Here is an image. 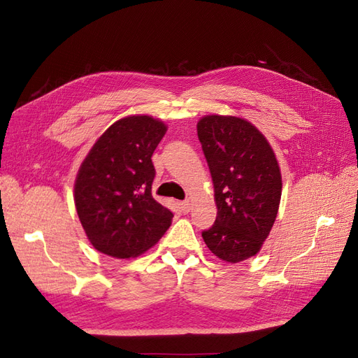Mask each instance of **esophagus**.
<instances>
[{"instance_id":"1","label":"esophagus","mask_w":358,"mask_h":358,"mask_svg":"<svg viewBox=\"0 0 358 358\" xmlns=\"http://www.w3.org/2000/svg\"><path fill=\"white\" fill-rule=\"evenodd\" d=\"M179 208H180V210H182L183 213H188V212L191 210V203H189L188 200L180 201V203H179Z\"/></svg>"}]
</instances>
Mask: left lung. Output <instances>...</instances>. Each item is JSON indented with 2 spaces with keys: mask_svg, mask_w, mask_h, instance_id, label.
Instances as JSON below:
<instances>
[{
  "mask_svg": "<svg viewBox=\"0 0 358 358\" xmlns=\"http://www.w3.org/2000/svg\"><path fill=\"white\" fill-rule=\"evenodd\" d=\"M197 134L218 209L201 236L224 262H243L258 254L276 220L282 178L275 152L251 122L237 116H203Z\"/></svg>",
  "mask_w": 358,
  "mask_h": 358,
  "instance_id": "8db88e82",
  "label": "left lung"
}]
</instances>
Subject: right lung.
Masks as SVG:
<instances>
[{
    "instance_id": "right-lung-1",
    "label": "right lung",
    "mask_w": 358,
    "mask_h": 358,
    "mask_svg": "<svg viewBox=\"0 0 358 358\" xmlns=\"http://www.w3.org/2000/svg\"><path fill=\"white\" fill-rule=\"evenodd\" d=\"M164 122L148 115L119 119L96 140L74 183V203L92 246L115 258H131L154 246L173 213L152 197L154 150Z\"/></svg>"
}]
</instances>
